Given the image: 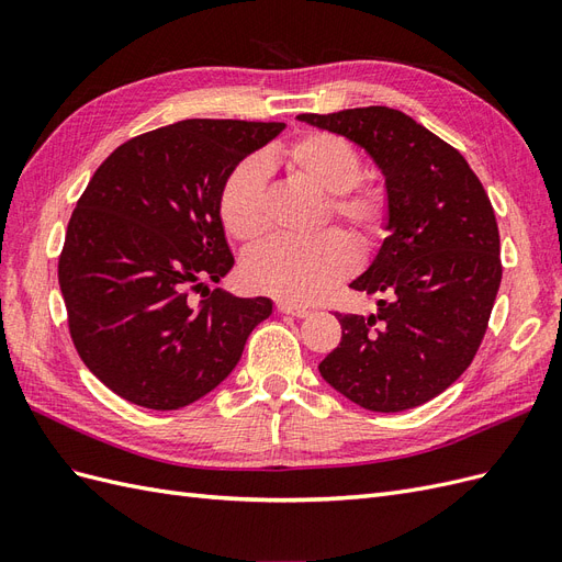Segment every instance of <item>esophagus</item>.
Here are the masks:
<instances>
[{"label":"esophagus","instance_id":"obj_1","mask_svg":"<svg viewBox=\"0 0 562 562\" xmlns=\"http://www.w3.org/2000/svg\"><path fill=\"white\" fill-rule=\"evenodd\" d=\"M277 310H279L281 314H291V316H297V318L310 316V310H307V307H300V304L285 302V300H279V302H277Z\"/></svg>","mask_w":562,"mask_h":562}]
</instances>
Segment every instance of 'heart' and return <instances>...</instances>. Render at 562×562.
Masks as SVG:
<instances>
[{"instance_id": "heart-1", "label": "heart", "mask_w": 562, "mask_h": 562, "mask_svg": "<svg viewBox=\"0 0 562 562\" xmlns=\"http://www.w3.org/2000/svg\"><path fill=\"white\" fill-rule=\"evenodd\" d=\"M288 171L330 194L328 211L366 248L389 232V196L380 182L363 180V159L349 140L335 133H307L277 151ZM267 164L241 161L220 194V220L239 241H252L267 227ZM356 267V248L347 234L330 229L312 239H274L252 248L244 260L250 288L293 304H310L347 279Z\"/></svg>"}]
</instances>
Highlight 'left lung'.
<instances>
[{
    "mask_svg": "<svg viewBox=\"0 0 562 562\" xmlns=\"http://www.w3.org/2000/svg\"><path fill=\"white\" fill-rule=\"evenodd\" d=\"M297 119L363 147L391 206L389 236L349 283L380 293V314H335L342 339L321 378L372 413L417 407L462 375L487 330L502 281L495 211L467 159L413 116L372 105Z\"/></svg>",
    "mask_w": 562,
    "mask_h": 562,
    "instance_id": "left-lung-1",
    "label": "left lung"
}]
</instances>
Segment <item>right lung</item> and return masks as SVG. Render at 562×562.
Returning a JSON list of instances; mask_svg holds the SVG:
<instances>
[{"label": "right lung", "mask_w": 562, "mask_h": 562, "mask_svg": "<svg viewBox=\"0 0 562 562\" xmlns=\"http://www.w3.org/2000/svg\"><path fill=\"white\" fill-rule=\"evenodd\" d=\"M285 128L184 119L119 145L77 201L58 262L72 342L93 375L135 405L178 411L239 363L269 297L215 288L234 255L220 220L229 173Z\"/></svg>", "instance_id": "obj_1"}]
</instances>
